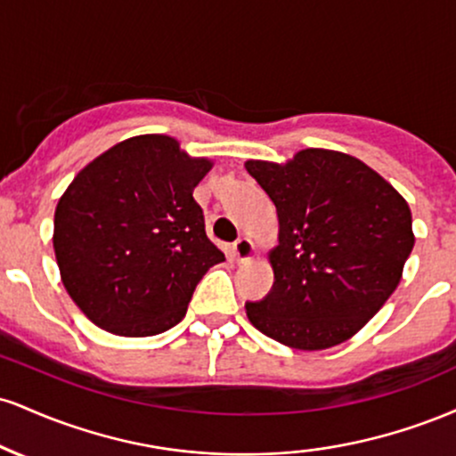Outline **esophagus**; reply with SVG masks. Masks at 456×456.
I'll return each mask as SVG.
<instances>
[{"mask_svg":"<svg viewBox=\"0 0 456 456\" xmlns=\"http://www.w3.org/2000/svg\"><path fill=\"white\" fill-rule=\"evenodd\" d=\"M232 253L235 261H250L255 257V244L248 238H240L232 246Z\"/></svg>","mask_w":456,"mask_h":456,"instance_id":"1","label":"esophagus"}]
</instances>
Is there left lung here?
I'll use <instances>...</instances> for the list:
<instances>
[{"mask_svg": "<svg viewBox=\"0 0 456 456\" xmlns=\"http://www.w3.org/2000/svg\"><path fill=\"white\" fill-rule=\"evenodd\" d=\"M244 167L279 214L274 285L264 300L246 302L250 323L305 352L352 338L399 285L416 240L407 201L343 151L308 148L285 165Z\"/></svg>", "mask_w": 456, "mask_h": 456, "instance_id": "left-lung-1", "label": "left lung"}]
</instances>
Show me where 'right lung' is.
<instances>
[{
  "instance_id": "add662e5",
  "label": "right lung",
  "mask_w": 456,
  "mask_h": 456,
  "mask_svg": "<svg viewBox=\"0 0 456 456\" xmlns=\"http://www.w3.org/2000/svg\"><path fill=\"white\" fill-rule=\"evenodd\" d=\"M212 160L174 137L139 134L78 171L55 208L61 282L98 328L154 337L182 322L197 282L224 255L192 197Z\"/></svg>"
}]
</instances>
